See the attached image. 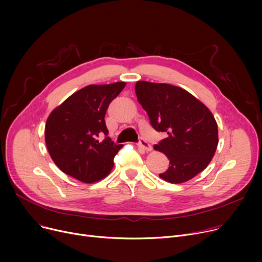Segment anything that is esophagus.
<instances>
[{"label": "esophagus", "instance_id": "obj_1", "mask_svg": "<svg viewBox=\"0 0 262 262\" xmlns=\"http://www.w3.org/2000/svg\"><path fill=\"white\" fill-rule=\"evenodd\" d=\"M138 146L141 147L143 150H146V152H148V150L152 149V145H150L148 143V141H146L144 138H140V140L138 142Z\"/></svg>", "mask_w": 262, "mask_h": 262}]
</instances>
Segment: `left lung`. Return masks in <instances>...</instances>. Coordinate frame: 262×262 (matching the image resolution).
Wrapping results in <instances>:
<instances>
[{"label":"left lung","mask_w":262,"mask_h":262,"mask_svg":"<svg viewBox=\"0 0 262 262\" xmlns=\"http://www.w3.org/2000/svg\"><path fill=\"white\" fill-rule=\"evenodd\" d=\"M137 99L150 125L167 138L154 145L170 160L159 177L171 184L185 183L211 161L217 146V124L210 110L188 91L169 84L137 81Z\"/></svg>","instance_id":"1"}]
</instances>
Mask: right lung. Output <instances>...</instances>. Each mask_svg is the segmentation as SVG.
I'll return each instance as SVG.
<instances>
[{"label": "right lung", "mask_w": 262, "mask_h": 262, "mask_svg": "<svg viewBox=\"0 0 262 262\" xmlns=\"http://www.w3.org/2000/svg\"><path fill=\"white\" fill-rule=\"evenodd\" d=\"M120 81L89 85L73 93L49 116L46 143L55 164L82 183L104 178L114 167L123 144L107 136L105 114L109 104L125 87Z\"/></svg>", "instance_id": "right-lung-1"}]
</instances>
